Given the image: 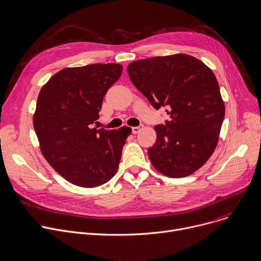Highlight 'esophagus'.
Returning a JSON list of instances; mask_svg holds the SVG:
<instances>
[{"instance_id":"esophagus-1","label":"esophagus","mask_w":261,"mask_h":261,"mask_svg":"<svg viewBox=\"0 0 261 261\" xmlns=\"http://www.w3.org/2000/svg\"><path fill=\"white\" fill-rule=\"evenodd\" d=\"M142 128H143V126H141V125H140V126H134V127H132L133 134H135V135H136V134H138Z\"/></svg>"}]
</instances>
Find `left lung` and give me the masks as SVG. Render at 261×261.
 Masks as SVG:
<instances>
[{
	"label": "left lung",
	"instance_id": "obj_1",
	"mask_svg": "<svg viewBox=\"0 0 261 261\" xmlns=\"http://www.w3.org/2000/svg\"><path fill=\"white\" fill-rule=\"evenodd\" d=\"M130 81L155 109L167 107L170 120L154 126L148 148L155 170L183 178L202 167L217 147L225 115L212 70L183 54L139 60L127 66Z\"/></svg>",
	"mask_w": 261,
	"mask_h": 261
}]
</instances>
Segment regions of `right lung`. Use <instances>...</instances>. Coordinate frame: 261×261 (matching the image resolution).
<instances>
[{
  "instance_id": "obj_1",
  "label": "right lung",
  "mask_w": 261,
  "mask_h": 261,
  "mask_svg": "<svg viewBox=\"0 0 261 261\" xmlns=\"http://www.w3.org/2000/svg\"><path fill=\"white\" fill-rule=\"evenodd\" d=\"M119 64L65 68L38 95L33 124L47 163L70 183L92 188L116 174L132 128L96 129L102 98L119 79Z\"/></svg>"
}]
</instances>
